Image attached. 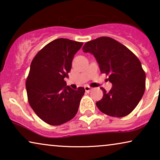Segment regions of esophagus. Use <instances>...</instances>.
Masks as SVG:
<instances>
[{"instance_id":"1","label":"esophagus","mask_w":160,"mask_h":160,"mask_svg":"<svg viewBox=\"0 0 160 160\" xmlns=\"http://www.w3.org/2000/svg\"><path fill=\"white\" fill-rule=\"evenodd\" d=\"M84 89H85V91L87 92H89L91 91L92 88L89 86H85L84 87Z\"/></svg>"}]
</instances>
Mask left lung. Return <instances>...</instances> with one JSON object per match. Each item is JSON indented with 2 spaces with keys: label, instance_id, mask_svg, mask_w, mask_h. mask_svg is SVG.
<instances>
[{
  "label": "left lung",
  "instance_id": "1",
  "mask_svg": "<svg viewBox=\"0 0 160 160\" xmlns=\"http://www.w3.org/2000/svg\"><path fill=\"white\" fill-rule=\"evenodd\" d=\"M92 54L100 72L112 83L109 92L101 87L103 96L96 106L101 112L113 117H124L134 110L146 89V73L139 59L125 46L110 37L89 41L82 48Z\"/></svg>",
  "mask_w": 160,
  "mask_h": 160
}]
</instances>
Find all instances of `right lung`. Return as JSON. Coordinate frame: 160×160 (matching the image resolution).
<instances>
[{
  "instance_id": "add662e5",
  "label": "right lung",
  "mask_w": 160,
  "mask_h": 160,
  "mask_svg": "<svg viewBox=\"0 0 160 160\" xmlns=\"http://www.w3.org/2000/svg\"><path fill=\"white\" fill-rule=\"evenodd\" d=\"M83 42L58 38L34 57L26 79L28 100L36 115L50 125L58 126L75 117L84 87L76 90L66 86L74 54Z\"/></svg>"
}]
</instances>
